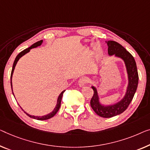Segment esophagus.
Segmentation results:
<instances>
[{"label": "esophagus", "instance_id": "esophagus-1", "mask_svg": "<svg viewBox=\"0 0 150 150\" xmlns=\"http://www.w3.org/2000/svg\"><path fill=\"white\" fill-rule=\"evenodd\" d=\"M88 82V79H87L86 77H83L79 79V81H78V84H79V86L80 87H82L84 85H86Z\"/></svg>", "mask_w": 150, "mask_h": 150}]
</instances>
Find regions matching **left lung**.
<instances>
[{"label":"left lung","mask_w":150,"mask_h":150,"mask_svg":"<svg viewBox=\"0 0 150 150\" xmlns=\"http://www.w3.org/2000/svg\"><path fill=\"white\" fill-rule=\"evenodd\" d=\"M106 42L108 47V54H115L116 57L121 58L124 61L129 78L128 87L124 98L118 103L110 106H105L100 104L96 88L93 86L91 87L93 90V95L90 101L91 107L100 117L110 118L122 113L128 108L137 90L139 76L135 61L131 53H129L123 46L117 42L108 40Z\"/></svg>","instance_id":"obj_1"}]
</instances>
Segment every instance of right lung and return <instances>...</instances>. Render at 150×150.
<instances>
[{
    "label": "right lung",
    "mask_w": 150,
    "mask_h": 150,
    "mask_svg": "<svg viewBox=\"0 0 150 150\" xmlns=\"http://www.w3.org/2000/svg\"><path fill=\"white\" fill-rule=\"evenodd\" d=\"M42 42H43V40H40V41H38L37 42H35L33 44H32V46L30 47H29L28 48H26L25 50H24L23 51H21V52H20L19 54L17 56V57L15 58V61L13 62V68H12V71H11V89H12V81H11V80H12V76H13V71H14V69L15 66H16V64L17 61H19V59L21 58L22 56H23L24 54H25L26 53H28V52H30V49H32L33 48H35V47H38L40 46L42 43ZM65 91V90H64ZM64 91H62L61 93V94L59 95V98H58V100H57V106H56L55 108L54 109V110L52 112H50V114H48V115H45V116H43V117H35V116H32V115H30L29 114H28L25 112H24L27 115L29 116V117H31V118H34V119H37V120H47V119H49V118L53 117L56 114L58 111H59V108H60V106H61V100H62V95H63V93L64 92ZM12 91H13V89H12ZM14 95V94H13ZM22 109V108H21ZM23 110V109H22Z\"/></svg>",
    "instance_id": "add662e5"
}]
</instances>
